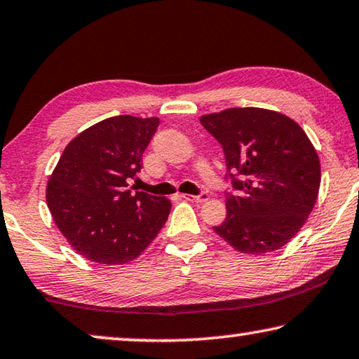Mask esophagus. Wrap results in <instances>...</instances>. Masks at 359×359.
Here are the masks:
<instances>
[{
    "instance_id": "obj_1",
    "label": "esophagus",
    "mask_w": 359,
    "mask_h": 359,
    "mask_svg": "<svg viewBox=\"0 0 359 359\" xmlns=\"http://www.w3.org/2000/svg\"><path fill=\"white\" fill-rule=\"evenodd\" d=\"M187 201L191 203H206L208 201V193H201V195H184Z\"/></svg>"
}]
</instances>
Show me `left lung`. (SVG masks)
Here are the masks:
<instances>
[{"mask_svg": "<svg viewBox=\"0 0 359 359\" xmlns=\"http://www.w3.org/2000/svg\"><path fill=\"white\" fill-rule=\"evenodd\" d=\"M224 149L226 217L214 231L243 254L273 252L292 240L318 200L321 164L304 129L283 113L244 107L200 118Z\"/></svg>", "mask_w": 359, "mask_h": 359, "instance_id": "obj_1", "label": "left lung"}]
</instances>
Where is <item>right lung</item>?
Returning <instances> with one entry per match:
<instances>
[{
	"mask_svg": "<svg viewBox=\"0 0 359 359\" xmlns=\"http://www.w3.org/2000/svg\"><path fill=\"white\" fill-rule=\"evenodd\" d=\"M158 124V118H107L78 134L62 153L46 201L57 229L84 259L128 264L166 224L168 198L129 190Z\"/></svg>",
	"mask_w": 359,
	"mask_h": 359,
	"instance_id": "add662e5",
	"label": "right lung"
}]
</instances>
